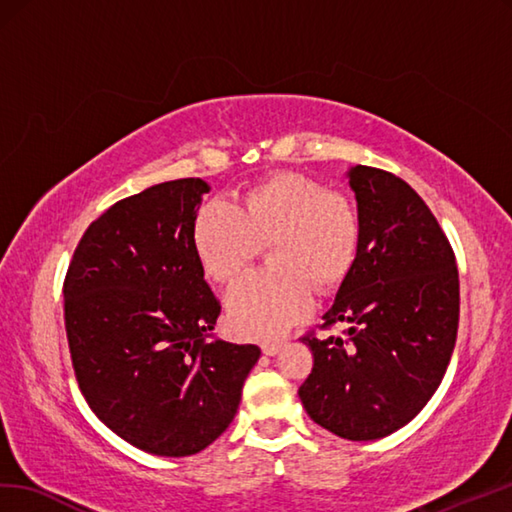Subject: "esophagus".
Here are the masks:
<instances>
[{
  "label": "esophagus",
  "instance_id": "obj_1",
  "mask_svg": "<svg viewBox=\"0 0 512 512\" xmlns=\"http://www.w3.org/2000/svg\"><path fill=\"white\" fill-rule=\"evenodd\" d=\"M261 351H264L266 355H277L281 351V344L279 342H264L261 344Z\"/></svg>",
  "mask_w": 512,
  "mask_h": 512
}]
</instances>
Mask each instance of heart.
Listing matches in <instances>:
<instances>
[{"instance_id":"1","label":"heart","mask_w":512,"mask_h":512,"mask_svg":"<svg viewBox=\"0 0 512 512\" xmlns=\"http://www.w3.org/2000/svg\"><path fill=\"white\" fill-rule=\"evenodd\" d=\"M194 253L205 275L235 279L268 248L270 272H253L227 292L229 325L246 338L283 334L310 310L312 291L329 292L353 268L360 224L351 202L299 174H277L248 189L233 211L205 205L194 220Z\"/></svg>"}]
</instances>
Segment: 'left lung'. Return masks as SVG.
<instances>
[{
  "instance_id": "8db88e82",
  "label": "left lung",
  "mask_w": 512,
  "mask_h": 512,
  "mask_svg": "<svg viewBox=\"0 0 512 512\" xmlns=\"http://www.w3.org/2000/svg\"><path fill=\"white\" fill-rule=\"evenodd\" d=\"M360 242L325 312L344 338H303L314 355L299 397L310 419L347 441L410 423L436 392L456 347V257L423 198L399 176L355 165Z\"/></svg>"
}]
</instances>
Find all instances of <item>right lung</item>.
Instances as JSON below:
<instances>
[{"instance_id": "right-lung-1", "label": "right lung", "mask_w": 512, "mask_h": 512, "mask_svg": "<svg viewBox=\"0 0 512 512\" xmlns=\"http://www.w3.org/2000/svg\"><path fill=\"white\" fill-rule=\"evenodd\" d=\"M209 189L178 178L115 202L82 235L65 277L80 392L109 430L154 456H192L216 441L261 355L211 334L220 301L192 242Z\"/></svg>"}]
</instances>
